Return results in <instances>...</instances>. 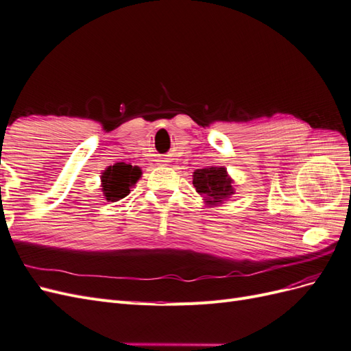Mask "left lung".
Segmentation results:
<instances>
[{
  "label": "left lung",
  "instance_id": "obj_1",
  "mask_svg": "<svg viewBox=\"0 0 351 351\" xmlns=\"http://www.w3.org/2000/svg\"><path fill=\"white\" fill-rule=\"evenodd\" d=\"M193 186L209 208L219 206L236 193L234 180L226 167H205L193 173Z\"/></svg>",
  "mask_w": 351,
  "mask_h": 351
}]
</instances>
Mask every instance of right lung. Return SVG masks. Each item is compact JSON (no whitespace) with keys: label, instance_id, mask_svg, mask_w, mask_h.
I'll list each match as a JSON object with an SVG mask.
<instances>
[{"label":"right lung","instance_id":"right-lung-1","mask_svg":"<svg viewBox=\"0 0 351 351\" xmlns=\"http://www.w3.org/2000/svg\"><path fill=\"white\" fill-rule=\"evenodd\" d=\"M142 177V169L137 165L125 162H117L110 165L101 173V192L108 202H119L125 197L139 182Z\"/></svg>","mask_w":351,"mask_h":351}]
</instances>
